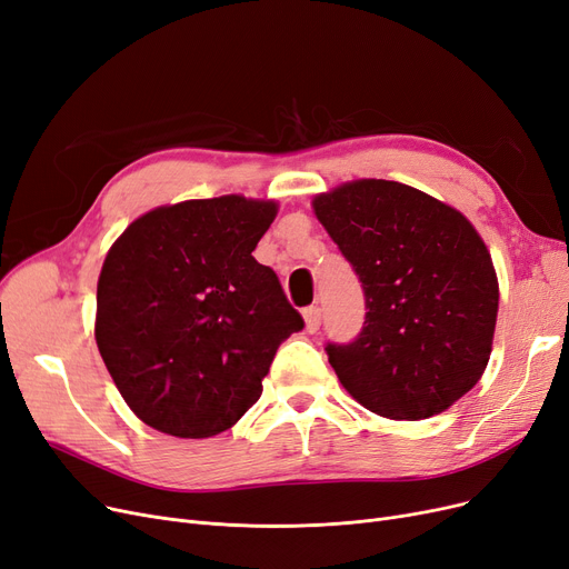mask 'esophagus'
<instances>
[{
    "label": "esophagus",
    "instance_id": "34e87169",
    "mask_svg": "<svg viewBox=\"0 0 569 569\" xmlns=\"http://www.w3.org/2000/svg\"><path fill=\"white\" fill-rule=\"evenodd\" d=\"M320 309L318 307H309V309H305V326H307V332H318V328H320Z\"/></svg>",
    "mask_w": 569,
    "mask_h": 569
}]
</instances>
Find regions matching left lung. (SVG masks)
<instances>
[{
  "label": "left lung",
  "instance_id": "obj_1",
  "mask_svg": "<svg viewBox=\"0 0 569 569\" xmlns=\"http://www.w3.org/2000/svg\"><path fill=\"white\" fill-rule=\"evenodd\" d=\"M313 211L365 290V323L328 343L341 386L369 411L421 421L481 379L498 320L483 239L453 207L411 186L360 179L316 194Z\"/></svg>",
  "mask_w": 569,
  "mask_h": 569
}]
</instances>
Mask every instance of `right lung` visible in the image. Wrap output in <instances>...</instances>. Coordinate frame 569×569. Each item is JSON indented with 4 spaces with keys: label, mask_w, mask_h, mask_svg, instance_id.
Wrapping results in <instances>:
<instances>
[{
    "label": "right lung",
    "mask_w": 569,
    "mask_h": 569,
    "mask_svg": "<svg viewBox=\"0 0 569 569\" xmlns=\"http://www.w3.org/2000/svg\"><path fill=\"white\" fill-rule=\"evenodd\" d=\"M277 202L223 194L143 213L97 281V349L122 400L164 435L232 428L281 341L305 328L274 269L251 253Z\"/></svg>",
    "instance_id": "1"
}]
</instances>
